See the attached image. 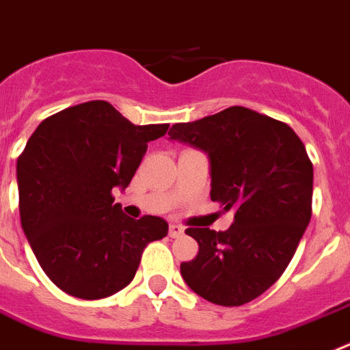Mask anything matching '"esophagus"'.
I'll list each match as a JSON object with an SVG mask.
<instances>
[{
	"mask_svg": "<svg viewBox=\"0 0 350 350\" xmlns=\"http://www.w3.org/2000/svg\"><path fill=\"white\" fill-rule=\"evenodd\" d=\"M181 234H183V227L176 226V224H171V226H169V236H171V238H179Z\"/></svg>",
	"mask_w": 350,
	"mask_h": 350,
	"instance_id": "34e87169",
	"label": "esophagus"
}]
</instances>
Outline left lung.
Instances as JSON below:
<instances>
[{"instance_id": "1", "label": "left lung", "mask_w": 350, "mask_h": 350, "mask_svg": "<svg viewBox=\"0 0 350 350\" xmlns=\"http://www.w3.org/2000/svg\"><path fill=\"white\" fill-rule=\"evenodd\" d=\"M169 135L208 153L211 200L236 211L227 230H185L199 254L181 262V276L209 303L245 305L280 278L312 217L305 144L287 123L239 105L172 124Z\"/></svg>"}]
</instances>
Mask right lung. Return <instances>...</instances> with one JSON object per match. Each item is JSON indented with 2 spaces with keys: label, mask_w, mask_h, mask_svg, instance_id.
Here are the masks:
<instances>
[{
  "label": "right lung",
  "mask_w": 350,
  "mask_h": 350,
  "mask_svg": "<svg viewBox=\"0 0 350 350\" xmlns=\"http://www.w3.org/2000/svg\"><path fill=\"white\" fill-rule=\"evenodd\" d=\"M169 124H133L109 102L63 109L38 124L17 158L21 226L36 260L63 293L112 296L133 280L148 243L167 236L163 218L133 220L114 204Z\"/></svg>",
  "instance_id": "1"
}]
</instances>
